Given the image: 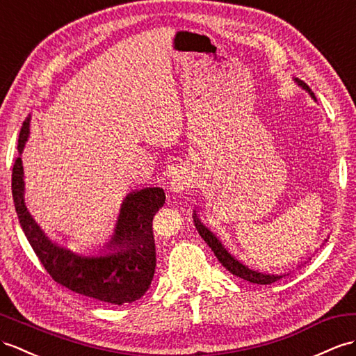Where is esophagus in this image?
<instances>
[{"instance_id": "1", "label": "esophagus", "mask_w": 356, "mask_h": 356, "mask_svg": "<svg viewBox=\"0 0 356 356\" xmlns=\"http://www.w3.org/2000/svg\"><path fill=\"white\" fill-rule=\"evenodd\" d=\"M192 186H193V178L186 169L177 170L170 178V190L177 195H183L188 192V188Z\"/></svg>"}]
</instances>
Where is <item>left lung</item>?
Here are the masks:
<instances>
[{"label":"left lung","instance_id":"left-lung-1","mask_svg":"<svg viewBox=\"0 0 356 356\" xmlns=\"http://www.w3.org/2000/svg\"><path fill=\"white\" fill-rule=\"evenodd\" d=\"M293 80H294V83L299 86V88H302L305 92H308L309 97L316 101L314 93L311 92V89L308 88L305 83H303L302 80H299V78H293ZM193 222H195V227H196V229L199 232V236H201L204 238L205 243L211 248L214 255L218 257V259L222 263V266L227 268V270H229L232 275L238 276V278L245 280V281H249V282H252V284L266 285V284H272V282L280 281L281 278H284V276L290 275L291 270L289 273L287 272H285V273H267L266 272L264 273V272L254 270V268L248 267L246 264L241 263L240 259H237L236 257L231 255L229 250L222 245V241L219 240V237L216 236V234L210 228H207L205 225L202 223V220L199 219L196 210H193ZM305 263H303V264H305ZM300 266L302 264H298V267H300Z\"/></svg>","mask_w":356,"mask_h":356}]
</instances>
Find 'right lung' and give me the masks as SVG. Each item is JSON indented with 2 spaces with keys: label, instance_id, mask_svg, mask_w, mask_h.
Returning <instances> with one entry per match:
<instances>
[{
  "label": "right lung",
  "instance_id": "right-lung-1",
  "mask_svg": "<svg viewBox=\"0 0 356 356\" xmlns=\"http://www.w3.org/2000/svg\"><path fill=\"white\" fill-rule=\"evenodd\" d=\"M30 116L24 120L12 172V195L25 237L53 280L83 296L122 305L140 299L155 273L152 219L164 204V190L145 187L128 193L110 240L98 254H78L51 240L25 205L21 154L30 137Z\"/></svg>",
  "mask_w": 356,
  "mask_h": 356
}]
</instances>
